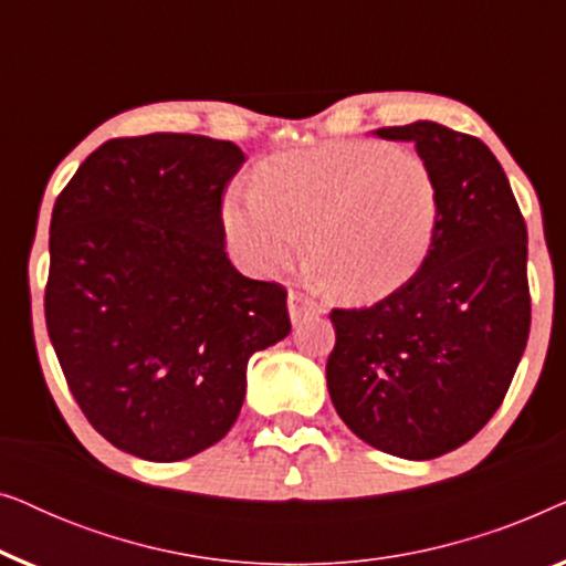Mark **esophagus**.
I'll list each match as a JSON object with an SVG mask.
<instances>
[{"mask_svg":"<svg viewBox=\"0 0 566 566\" xmlns=\"http://www.w3.org/2000/svg\"><path fill=\"white\" fill-rule=\"evenodd\" d=\"M289 312H291V322L298 324L301 319H308V316H316V314H324L327 308L319 301L306 296V293L301 291H291L289 293Z\"/></svg>","mask_w":566,"mask_h":566,"instance_id":"obj_1","label":"esophagus"}]
</instances>
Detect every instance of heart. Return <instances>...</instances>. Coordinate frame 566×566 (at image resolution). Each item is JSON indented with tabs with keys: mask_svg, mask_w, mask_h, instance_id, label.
<instances>
[{
	"mask_svg": "<svg viewBox=\"0 0 566 566\" xmlns=\"http://www.w3.org/2000/svg\"><path fill=\"white\" fill-rule=\"evenodd\" d=\"M438 221L432 167L384 142L281 154L223 203V227L247 265L289 268L308 234L316 275L347 301H376L405 285L428 260Z\"/></svg>",
	"mask_w": 566,
	"mask_h": 566,
	"instance_id": "1",
	"label": "heart"
}]
</instances>
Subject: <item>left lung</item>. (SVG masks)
Wrapping results in <instances>:
<instances>
[{"label":"left lung","instance_id":"1","mask_svg":"<svg viewBox=\"0 0 566 566\" xmlns=\"http://www.w3.org/2000/svg\"><path fill=\"white\" fill-rule=\"evenodd\" d=\"M415 142L438 177L428 260L366 308H332L327 389L360 440L399 459L469 443L513 384L531 332L528 229L500 161L476 136L417 120L376 130Z\"/></svg>","mask_w":566,"mask_h":566}]
</instances>
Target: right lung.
Wrapping results in <instances>:
<instances>
[{
  "label": "right lung",
  "instance_id": "1",
  "mask_svg": "<svg viewBox=\"0 0 566 566\" xmlns=\"http://www.w3.org/2000/svg\"><path fill=\"white\" fill-rule=\"evenodd\" d=\"M237 144L120 136L82 161L51 213L45 327L69 391L105 440L190 459L237 422L247 360L291 332L289 291L227 258Z\"/></svg>",
  "mask_w": 566,
  "mask_h": 566
}]
</instances>
